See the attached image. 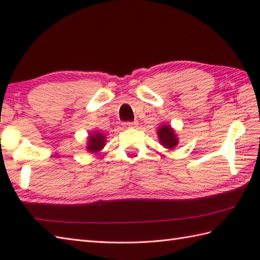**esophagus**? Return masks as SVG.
I'll return each mask as SVG.
<instances>
[{"instance_id": "obj_1", "label": "esophagus", "mask_w": 260, "mask_h": 260, "mask_svg": "<svg viewBox=\"0 0 260 260\" xmlns=\"http://www.w3.org/2000/svg\"><path fill=\"white\" fill-rule=\"evenodd\" d=\"M136 125H138V122L136 121H127L124 124V126L127 127V128H133V127H136Z\"/></svg>"}]
</instances>
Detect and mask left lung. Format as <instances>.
Instances as JSON below:
<instances>
[{
	"instance_id": "8db88e82",
	"label": "left lung",
	"mask_w": 260,
	"mask_h": 260,
	"mask_svg": "<svg viewBox=\"0 0 260 260\" xmlns=\"http://www.w3.org/2000/svg\"><path fill=\"white\" fill-rule=\"evenodd\" d=\"M157 134L162 147H165L166 149H173L177 147L179 139L174 129L170 125H161L158 128Z\"/></svg>"
}]
</instances>
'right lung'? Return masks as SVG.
<instances>
[{"label":"right lung","mask_w":260,"mask_h":260,"mask_svg":"<svg viewBox=\"0 0 260 260\" xmlns=\"http://www.w3.org/2000/svg\"><path fill=\"white\" fill-rule=\"evenodd\" d=\"M87 150L89 152H99L105 146V136L100 132H94L88 136Z\"/></svg>","instance_id":"right-lung-1"}]
</instances>
